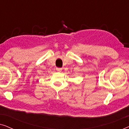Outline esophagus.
<instances>
[{
    "mask_svg": "<svg viewBox=\"0 0 129 129\" xmlns=\"http://www.w3.org/2000/svg\"><path fill=\"white\" fill-rule=\"evenodd\" d=\"M56 70H57V72H61V70H62V69H61V68H56Z\"/></svg>",
    "mask_w": 129,
    "mask_h": 129,
    "instance_id": "34e87169",
    "label": "esophagus"
}]
</instances>
